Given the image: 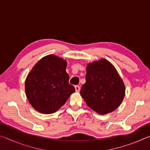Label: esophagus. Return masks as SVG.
<instances>
[{
    "instance_id": "esophagus-1",
    "label": "esophagus",
    "mask_w": 150,
    "mask_h": 150,
    "mask_svg": "<svg viewBox=\"0 0 150 150\" xmlns=\"http://www.w3.org/2000/svg\"><path fill=\"white\" fill-rule=\"evenodd\" d=\"M75 91L76 92H79L80 91V87L79 85H75Z\"/></svg>"
}]
</instances>
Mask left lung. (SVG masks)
Masks as SVG:
<instances>
[{
	"instance_id": "obj_1",
	"label": "left lung",
	"mask_w": 150,
	"mask_h": 150,
	"mask_svg": "<svg viewBox=\"0 0 150 150\" xmlns=\"http://www.w3.org/2000/svg\"><path fill=\"white\" fill-rule=\"evenodd\" d=\"M80 94L91 109L99 115H106L120 105L125 86L112 64L101 59L87 65L86 83Z\"/></svg>"
}]
</instances>
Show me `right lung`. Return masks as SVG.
Masks as SVG:
<instances>
[{
	"mask_svg": "<svg viewBox=\"0 0 150 150\" xmlns=\"http://www.w3.org/2000/svg\"><path fill=\"white\" fill-rule=\"evenodd\" d=\"M67 62L55 55L42 58L28 75L25 91L30 105L42 114H52L64 105L75 88L69 83Z\"/></svg>",
	"mask_w": 150,
	"mask_h": 150,
	"instance_id": "add662e5",
	"label": "right lung"
}]
</instances>
